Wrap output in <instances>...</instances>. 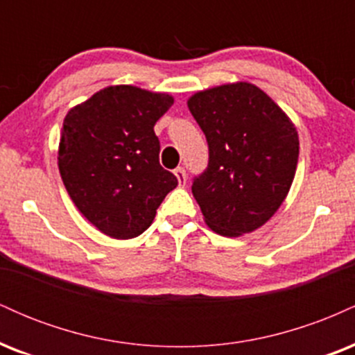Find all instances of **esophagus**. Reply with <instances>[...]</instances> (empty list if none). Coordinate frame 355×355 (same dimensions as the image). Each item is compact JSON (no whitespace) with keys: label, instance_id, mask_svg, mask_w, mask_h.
I'll return each mask as SVG.
<instances>
[{"label":"esophagus","instance_id":"1","mask_svg":"<svg viewBox=\"0 0 355 355\" xmlns=\"http://www.w3.org/2000/svg\"><path fill=\"white\" fill-rule=\"evenodd\" d=\"M175 177H177V180H178V185L180 187H185V183H187V173H185V168H183V166H178V168H175Z\"/></svg>","mask_w":355,"mask_h":355}]
</instances>
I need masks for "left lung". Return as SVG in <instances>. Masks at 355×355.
<instances>
[{
	"instance_id": "1",
	"label": "left lung",
	"mask_w": 355,
	"mask_h": 355,
	"mask_svg": "<svg viewBox=\"0 0 355 355\" xmlns=\"http://www.w3.org/2000/svg\"><path fill=\"white\" fill-rule=\"evenodd\" d=\"M187 105L209 144V166L191 185L203 220L223 237L257 230L279 210L294 182L295 125L247 81L197 92Z\"/></svg>"
}]
</instances>
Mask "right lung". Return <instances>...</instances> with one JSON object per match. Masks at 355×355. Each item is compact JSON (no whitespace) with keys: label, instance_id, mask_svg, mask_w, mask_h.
Here are the masks:
<instances>
[{"label":"right lung","instance_id":"1","mask_svg":"<svg viewBox=\"0 0 355 355\" xmlns=\"http://www.w3.org/2000/svg\"><path fill=\"white\" fill-rule=\"evenodd\" d=\"M173 105L168 93L132 85L96 92L73 107L61 128L58 168L83 217L112 239H133L152 225L177 177L158 162L153 126Z\"/></svg>","mask_w":355,"mask_h":355}]
</instances>
